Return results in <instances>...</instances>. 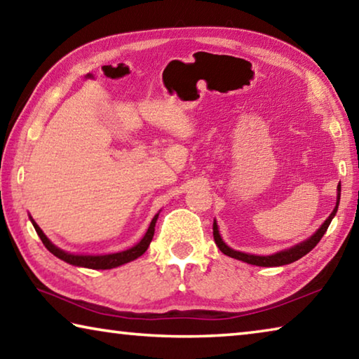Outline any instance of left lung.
Listing matches in <instances>:
<instances>
[{
	"instance_id": "1",
	"label": "left lung",
	"mask_w": 359,
	"mask_h": 359,
	"mask_svg": "<svg viewBox=\"0 0 359 359\" xmlns=\"http://www.w3.org/2000/svg\"><path fill=\"white\" fill-rule=\"evenodd\" d=\"M339 201H340V184L337 185V203H336V208L331 212V215L326 218L325 223L321 224V226L315 231V234L311 236L307 241L301 242V244H297L291 248H287V250H282V252H277L274 255H267V257H258V255H250V253H244V252H238V250H233V248L228 247L224 244L220 233H218V224L214 220V239H215V244L217 247L220 248L222 253L228 255L231 258H236V259H241L244 261V263L248 264H253V266H263V267H274V266H283V264H290V263H294L299 258H302L304 255H307L309 252L312 250V248L318 244L320 239L323 238V234L326 233L327 226H330L331 220L336 215L337 208H339Z\"/></svg>"
}]
</instances>
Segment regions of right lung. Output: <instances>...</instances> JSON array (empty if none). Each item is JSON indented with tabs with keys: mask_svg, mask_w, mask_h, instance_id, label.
<instances>
[{
	"mask_svg": "<svg viewBox=\"0 0 359 359\" xmlns=\"http://www.w3.org/2000/svg\"><path fill=\"white\" fill-rule=\"evenodd\" d=\"M156 218L158 214L154 217V220H151L150 226L147 229V233H145L144 238L137 242L135 247L128 248V250L125 252H118V253H111V255H72L62 250V248H58L52 244L50 241L47 239V236L42 233V229L36 224V222L32 218V223L36 229V233L42 241V244L46 245V248L50 253L55 255L57 258L66 261V263H69L72 266H79V267H88V269H112V267H117L121 266L125 263H130V261L136 259L141 257V255L145 253L147 250L151 239H154V233H155V223H156Z\"/></svg>",
	"mask_w": 359,
	"mask_h": 359,
	"instance_id": "right-lung-1",
	"label": "right lung"
}]
</instances>
